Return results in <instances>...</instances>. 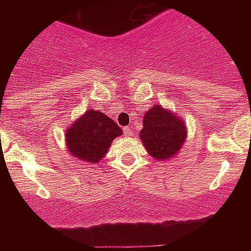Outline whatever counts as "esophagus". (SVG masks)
Segmentation results:
<instances>
[{"instance_id": "esophagus-1", "label": "esophagus", "mask_w": 251, "mask_h": 251, "mask_svg": "<svg viewBox=\"0 0 251 251\" xmlns=\"http://www.w3.org/2000/svg\"><path fill=\"white\" fill-rule=\"evenodd\" d=\"M123 132H124V134H126V136H127V137H130V136H132V134H133V130L130 129L129 127H126V128H124Z\"/></svg>"}]
</instances>
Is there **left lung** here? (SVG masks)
Masks as SVG:
<instances>
[{"label": "left lung", "instance_id": "left-lung-1", "mask_svg": "<svg viewBox=\"0 0 251 251\" xmlns=\"http://www.w3.org/2000/svg\"><path fill=\"white\" fill-rule=\"evenodd\" d=\"M139 138L148 154L157 161H167L178 154L187 139V127L182 117L154 104L143 117Z\"/></svg>", "mask_w": 251, "mask_h": 251}]
</instances>
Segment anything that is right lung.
Segmentation results:
<instances>
[{
  "instance_id": "right-lung-1",
  "label": "right lung",
  "mask_w": 251,
  "mask_h": 251,
  "mask_svg": "<svg viewBox=\"0 0 251 251\" xmlns=\"http://www.w3.org/2000/svg\"><path fill=\"white\" fill-rule=\"evenodd\" d=\"M122 133L121 127L108 115L89 109L65 130L66 148L72 156L94 165L104 158L113 139Z\"/></svg>"
}]
</instances>
